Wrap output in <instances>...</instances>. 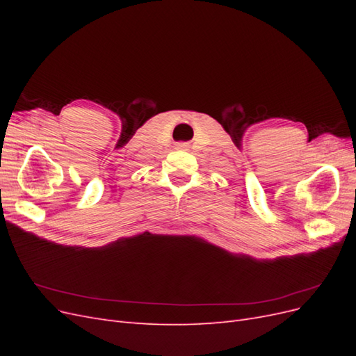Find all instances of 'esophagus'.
<instances>
[{
  "mask_svg": "<svg viewBox=\"0 0 356 356\" xmlns=\"http://www.w3.org/2000/svg\"><path fill=\"white\" fill-rule=\"evenodd\" d=\"M187 147H188L187 143H178L177 144V148H187Z\"/></svg>",
  "mask_w": 356,
  "mask_h": 356,
  "instance_id": "obj_1",
  "label": "esophagus"
}]
</instances>
